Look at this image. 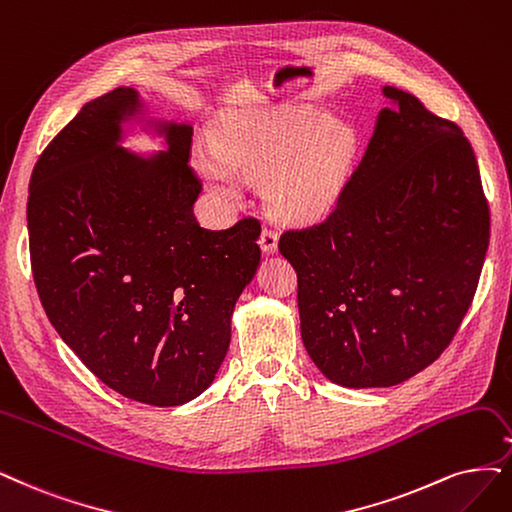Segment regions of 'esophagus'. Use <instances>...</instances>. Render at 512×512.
Segmentation results:
<instances>
[{
  "instance_id": "esophagus-1",
  "label": "esophagus",
  "mask_w": 512,
  "mask_h": 512,
  "mask_svg": "<svg viewBox=\"0 0 512 512\" xmlns=\"http://www.w3.org/2000/svg\"><path fill=\"white\" fill-rule=\"evenodd\" d=\"M259 246H261V251L266 253V255L276 253V249H278V234L272 230V227H263L261 236H259Z\"/></svg>"
}]
</instances>
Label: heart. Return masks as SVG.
Masks as SVG:
<instances>
[{
	"label": "heart",
	"mask_w": 512,
	"mask_h": 512,
	"mask_svg": "<svg viewBox=\"0 0 512 512\" xmlns=\"http://www.w3.org/2000/svg\"><path fill=\"white\" fill-rule=\"evenodd\" d=\"M356 154V132L344 122L306 107L261 109L221 120L196 164L225 196H238L242 179H266L268 211L306 225L325 219L342 200Z\"/></svg>",
	"instance_id": "1"
}]
</instances>
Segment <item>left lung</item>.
I'll list each match as a JSON object with an SVG mask.
<instances>
[{
    "instance_id": "8db88e82",
    "label": "left lung",
    "mask_w": 512,
    "mask_h": 512,
    "mask_svg": "<svg viewBox=\"0 0 512 512\" xmlns=\"http://www.w3.org/2000/svg\"><path fill=\"white\" fill-rule=\"evenodd\" d=\"M388 107L335 211L280 236L304 346L327 380L396 386L437 361L475 297L489 206L462 130L384 86Z\"/></svg>"
}]
</instances>
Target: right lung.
Returning a JSON list of instances; mask_svg holds the SVG:
<instances>
[{
    "label": "right lung",
    "mask_w": 512,
    "mask_h": 512,
    "mask_svg": "<svg viewBox=\"0 0 512 512\" xmlns=\"http://www.w3.org/2000/svg\"><path fill=\"white\" fill-rule=\"evenodd\" d=\"M135 121L167 149L124 150ZM192 132L147 118L139 90L120 86L80 109L29 183L31 268L48 320L105 386L156 407L213 384L261 259L257 219L219 232L196 221Z\"/></svg>",
    "instance_id": "add662e5"
}]
</instances>
